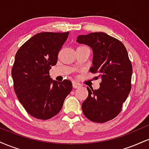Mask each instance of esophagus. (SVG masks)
<instances>
[{
    "mask_svg": "<svg viewBox=\"0 0 149 149\" xmlns=\"http://www.w3.org/2000/svg\"><path fill=\"white\" fill-rule=\"evenodd\" d=\"M72 84H73V88H80V87H81V85H80V83H77V82H76V81H73Z\"/></svg>",
    "mask_w": 149,
    "mask_h": 149,
    "instance_id": "34e87169",
    "label": "esophagus"
}]
</instances>
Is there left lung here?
<instances>
[{"label":"left lung","mask_w":149,"mask_h":149,"mask_svg":"<svg viewBox=\"0 0 149 149\" xmlns=\"http://www.w3.org/2000/svg\"><path fill=\"white\" fill-rule=\"evenodd\" d=\"M76 42L93 52L90 72L99 73L100 88H87L88 97L82 104L85 117L96 123L107 122L120 112L131 90L132 66L123 44L103 32L80 35Z\"/></svg>","instance_id":"obj_1"}]
</instances>
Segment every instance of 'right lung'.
Here are the masks:
<instances>
[{
    "label": "right lung",
    "mask_w": 149,
    "mask_h": 149,
    "mask_svg": "<svg viewBox=\"0 0 149 149\" xmlns=\"http://www.w3.org/2000/svg\"><path fill=\"white\" fill-rule=\"evenodd\" d=\"M69 34L38 33L16 53L12 69L15 92L27 113L36 118L47 120L57 115L72 90L71 80L58 82L49 76Z\"/></svg>",
    "instance_id": "right-lung-1"
}]
</instances>
